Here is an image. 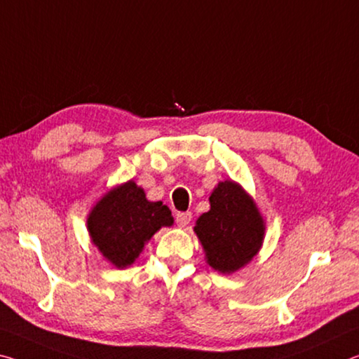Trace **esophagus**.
<instances>
[{
	"mask_svg": "<svg viewBox=\"0 0 359 359\" xmlns=\"http://www.w3.org/2000/svg\"><path fill=\"white\" fill-rule=\"evenodd\" d=\"M192 219V215L187 211V213H178L176 215V224H178L180 227H186L187 224H189Z\"/></svg>",
	"mask_w": 359,
	"mask_h": 359,
	"instance_id": "esophagus-1",
	"label": "esophagus"
}]
</instances>
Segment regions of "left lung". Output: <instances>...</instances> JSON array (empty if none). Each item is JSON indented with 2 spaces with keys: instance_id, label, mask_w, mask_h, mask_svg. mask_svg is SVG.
Instances as JSON below:
<instances>
[{
  "instance_id": "1",
  "label": "left lung",
  "mask_w": 359,
  "mask_h": 359,
  "mask_svg": "<svg viewBox=\"0 0 359 359\" xmlns=\"http://www.w3.org/2000/svg\"><path fill=\"white\" fill-rule=\"evenodd\" d=\"M207 264L231 275L252 261L264 243L266 222L248 192L232 180L219 181L210 196V210L194 226Z\"/></svg>"
}]
</instances>
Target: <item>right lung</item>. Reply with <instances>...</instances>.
Wrapping results in <instances>:
<instances>
[{"label":"right lung","mask_w":359,"mask_h":359,"mask_svg":"<svg viewBox=\"0 0 359 359\" xmlns=\"http://www.w3.org/2000/svg\"><path fill=\"white\" fill-rule=\"evenodd\" d=\"M173 226L172 211L162 202H151L135 181L114 186L87 215L92 243L108 262L127 269L158 229Z\"/></svg>","instance_id":"1"}]
</instances>
